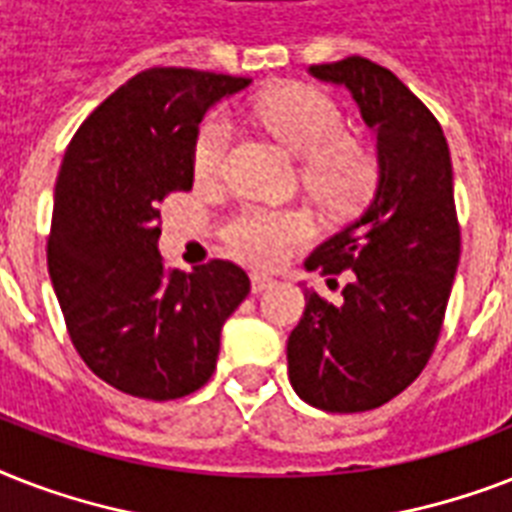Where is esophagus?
I'll use <instances>...</instances> for the list:
<instances>
[{
    "instance_id": "34e87169",
    "label": "esophagus",
    "mask_w": 512,
    "mask_h": 512,
    "mask_svg": "<svg viewBox=\"0 0 512 512\" xmlns=\"http://www.w3.org/2000/svg\"><path fill=\"white\" fill-rule=\"evenodd\" d=\"M271 287H276V281L271 279V276H252V292H255V295H260V292H265V289H271Z\"/></svg>"
}]
</instances>
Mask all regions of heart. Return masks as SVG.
Listing matches in <instances>:
<instances>
[{
  "label": "heart",
  "mask_w": 512,
  "mask_h": 512,
  "mask_svg": "<svg viewBox=\"0 0 512 512\" xmlns=\"http://www.w3.org/2000/svg\"><path fill=\"white\" fill-rule=\"evenodd\" d=\"M247 114L281 146L303 159L300 177L313 199L332 209H350L372 193L377 156L364 140L345 135V114L327 92L287 84L260 92ZM231 119L223 111L199 124L191 143L196 180H215L231 148ZM223 244L249 268H276L313 236L311 217L300 209L244 207L223 225Z\"/></svg>",
  "instance_id": "1"
}]
</instances>
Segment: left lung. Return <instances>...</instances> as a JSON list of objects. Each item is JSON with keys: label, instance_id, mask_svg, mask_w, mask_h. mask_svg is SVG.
Returning <instances> with one entry per match:
<instances>
[{"label": "left lung", "instance_id": "obj_1", "mask_svg": "<svg viewBox=\"0 0 512 512\" xmlns=\"http://www.w3.org/2000/svg\"><path fill=\"white\" fill-rule=\"evenodd\" d=\"M311 74L353 92L377 132L380 180L364 212L305 260L348 284L340 305L305 289L289 382L316 409L369 412L420 377L444 327L460 263L452 156L436 116L388 68L350 55Z\"/></svg>", "mask_w": 512, "mask_h": 512}]
</instances>
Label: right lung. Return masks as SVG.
<instances>
[{"mask_svg":"<svg viewBox=\"0 0 512 512\" xmlns=\"http://www.w3.org/2000/svg\"><path fill=\"white\" fill-rule=\"evenodd\" d=\"M252 79L154 66L124 82L71 138L55 183L47 268L68 337L111 388L172 401L215 372L220 329L249 295L228 260L172 271L156 249L162 201L191 191L207 108Z\"/></svg>","mask_w":512,"mask_h":512,"instance_id":"right-lung-1","label":"right lung"}]
</instances>
